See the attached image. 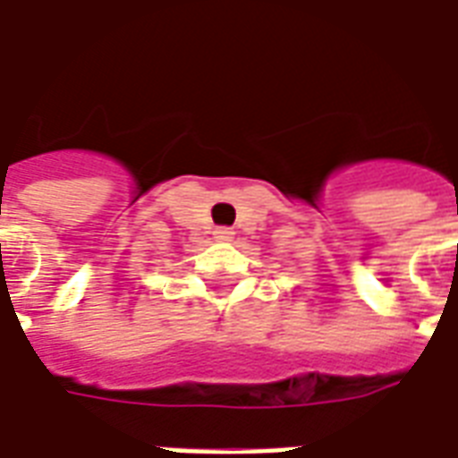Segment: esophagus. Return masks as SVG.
Masks as SVG:
<instances>
[{
    "label": "esophagus",
    "instance_id": "1",
    "mask_svg": "<svg viewBox=\"0 0 458 458\" xmlns=\"http://www.w3.org/2000/svg\"><path fill=\"white\" fill-rule=\"evenodd\" d=\"M233 235H235V233H233V228H216V230H213V238L220 240V242H225V240H230Z\"/></svg>",
    "mask_w": 458,
    "mask_h": 458
}]
</instances>
